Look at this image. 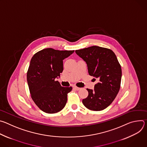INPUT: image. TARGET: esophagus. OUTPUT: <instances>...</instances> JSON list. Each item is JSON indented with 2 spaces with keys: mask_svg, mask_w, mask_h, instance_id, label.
Returning <instances> with one entry per match:
<instances>
[{
  "mask_svg": "<svg viewBox=\"0 0 147 147\" xmlns=\"http://www.w3.org/2000/svg\"><path fill=\"white\" fill-rule=\"evenodd\" d=\"M73 88H74L75 90H77V91H78V90H80V88H78V87H77V86H74L73 87Z\"/></svg>",
  "mask_w": 147,
  "mask_h": 147,
  "instance_id": "1",
  "label": "esophagus"
}]
</instances>
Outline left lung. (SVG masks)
I'll return each instance as SVG.
<instances>
[{
	"label": "left lung",
	"mask_w": 147,
	"mask_h": 147,
	"mask_svg": "<svg viewBox=\"0 0 147 147\" xmlns=\"http://www.w3.org/2000/svg\"><path fill=\"white\" fill-rule=\"evenodd\" d=\"M76 53L86 62L89 74L99 80L93 90L87 89L88 95L82 103L91 111L106 109L120 87L121 69L116 55L109 49L97 46L76 50Z\"/></svg>",
	"instance_id": "left-lung-1"
}]
</instances>
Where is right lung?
<instances>
[{
    "mask_svg": "<svg viewBox=\"0 0 147 147\" xmlns=\"http://www.w3.org/2000/svg\"><path fill=\"white\" fill-rule=\"evenodd\" d=\"M74 51L47 48L32 57L27 78L31 98L37 107L47 113H57L65 107L72 87H61L58 81L63 70V60Z\"/></svg>",
    "mask_w": 147,
    "mask_h": 147,
    "instance_id": "obj_1",
    "label": "right lung"
}]
</instances>
